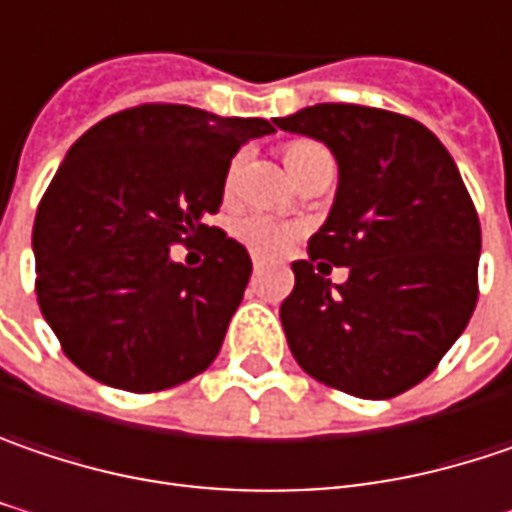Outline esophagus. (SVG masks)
<instances>
[{"mask_svg":"<svg viewBox=\"0 0 512 512\" xmlns=\"http://www.w3.org/2000/svg\"><path fill=\"white\" fill-rule=\"evenodd\" d=\"M252 266H255V272H260L263 269V257H252Z\"/></svg>","mask_w":512,"mask_h":512,"instance_id":"esophagus-1","label":"esophagus"}]
</instances>
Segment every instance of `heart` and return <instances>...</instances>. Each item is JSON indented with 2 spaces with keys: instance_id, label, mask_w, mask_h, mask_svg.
Segmentation results:
<instances>
[{
  "instance_id": "obj_1",
  "label": "heart",
  "mask_w": 512,
  "mask_h": 512,
  "mask_svg": "<svg viewBox=\"0 0 512 512\" xmlns=\"http://www.w3.org/2000/svg\"><path fill=\"white\" fill-rule=\"evenodd\" d=\"M316 153H327V150L313 144V141H295V144L286 147V165H289V170H295V167L304 165ZM234 182H237V162L228 167V191L234 188ZM234 237L240 243H246L257 255H278V252H284L286 246H289V240L295 237V226H289V223L272 217V214H246V217H240L234 223Z\"/></svg>"
}]
</instances>
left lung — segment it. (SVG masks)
<instances>
[{"label":"left lung","instance_id":"left-lung-1","mask_svg":"<svg viewBox=\"0 0 512 512\" xmlns=\"http://www.w3.org/2000/svg\"><path fill=\"white\" fill-rule=\"evenodd\" d=\"M275 124L327 144L339 165L310 260L292 263L289 350L324 385L397 397L435 371L478 301L481 226L458 165L432 130L388 109L316 104ZM333 265L345 285L323 278Z\"/></svg>","mask_w":512,"mask_h":512}]
</instances>
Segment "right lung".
Masks as SVG:
<instances>
[{
	"instance_id": "add662e5",
	"label": "right lung",
	"mask_w": 512,
	"mask_h": 512,
	"mask_svg": "<svg viewBox=\"0 0 512 512\" xmlns=\"http://www.w3.org/2000/svg\"><path fill=\"white\" fill-rule=\"evenodd\" d=\"M266 118L144 104L98 121L57 167L34 220L37 301L92 379L150 394L205 371L252 275L249 252L205 226L234 153ZM173 242L203 243L199 267Z\"/></svg>"
}]
</instances>
